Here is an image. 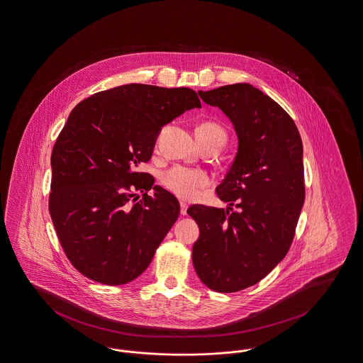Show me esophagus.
<instances>
[{
    "label": "esophagus",
    "mask_w": 363,
    "mask_h": 363,
    "mask_svg": "<svg viewBox=\"0 0 363 363\" xmlns=\"http://www.w3.org/2000/svg\"><path fill=\"white\" fill-rule=\"evenodd\" d=\"M187 208H189V206H187V203L182 201V202H180V213H182L183 216H184V215H187Z\"/></svg>",
    "instance_id": "obj_1"
}]
</instances>
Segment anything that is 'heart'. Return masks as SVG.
I'll return each instance as SVG.
<instances>
[{"instance_id": "1", "label": "heart", "mask_w": 363, "mask_h": 363, "mask_svg": "<svg viewBox=\"0 0 363 363\" xmlns=\"http://www.w3.org/2000/svg\"><path fill=\"white\" fill-rule=\"evenodd\" d=\"M196 132L206 135H218L225 139L224 129L215 122H203L196 128ZM162 184L183 199H194L202 187L208 184V176L201 170L173 168L164 173Z\"/></svg>"}]
</instances>
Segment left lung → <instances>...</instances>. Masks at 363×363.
<instances>
[{
  "mask_svg": "<svg viewBox=\"0 0 363 363\" xmlns=\"http://www.w3.org/2000/svg\"><path fill=\"white\" fill-rule=\"evenodd\" d=\"M198 94L228 117L238 150L216 189L228 206L187 209L199 227L194 268L209 289L231 293L262 281L289 250L304 203L303 143L289 114L250 84Z\"/></svg>",
  "mask_w": 363,
  "mask_h": 363,
  "instance_id": "8db88e82",
  "label": "left lung"
}]
</instances>
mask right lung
<instances>
[{"instance_id":"add662e5","label":"right lung","mask_w":363,"mask_h":363,"mask_svg":"<svg viewBox=\"0 0 363 363\" xmlns=\"http://www.w3.org/2000/svg\"><path fill=\"white\" fill-rule=\"evenodd\" d=\"M193 108H201L193 89L145 84L97 92L74 107L52 150L49 213L82 275L123 285L151 263L180 205L136 169L150 161L162 126Z\"/></svg>"}]
</instances>
